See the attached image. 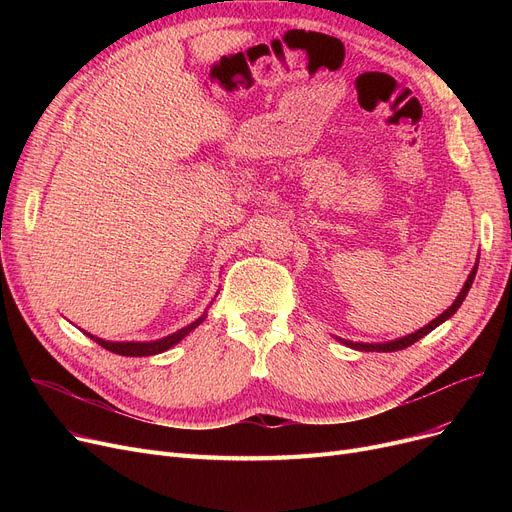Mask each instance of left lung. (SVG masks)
<instances>
[{"label":"left lung","mask_w":512,"mask_h":512,"mask_svg":"<svg viewBox=\"0 0 512 512\" xmlns=\"http://www.w3.org/2000/svg\"><path fill=\"white\" fill-rule=\"evenodd\" d=\"M477 263H479V257H477V261H475V265H473V270H471V274H469V278H467L463 290L459 292V297L454 299V303H452L444 313H440L436 319L429 321L427 326L419 328L417 332L407 334V336H400V338H394V340H386V342H353V340H344V338H338V336H336V340L342 342V344H346L348 348H355V351H365V353H394V351H402V348H407V346L415 344L417 340H421L423 336H427L429 332L436 330L440 324H444L446 319H450L456 311H459V307L463 305L465 297L469 294V288H471V284H473V280H475Z\"/></svg>","instance_id":"8db88e82"}]
</instances>
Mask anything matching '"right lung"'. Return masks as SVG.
<instances>
[{
  "label": "right lung",
  "mask_w": 512,
  "mask_h": 512,
  "mask_svg": "<svg viewBox=\"0 0 512 512\" xmlns=\"http://www.w3.org/2000/svg\"><path fill=\"white\" fill-rule=\"evenodd\" d=\"M207 317V311H203V315L199 319H195L193 324H188L184 328H180L178 332L170 334V336H164L159 340H151V342H112V340H103L99 336H93L89 332H85L91 340H95L99 346H103L105 351L110 353H116V355H122V357H151V355H159L168 351V348H172L174 344H178L182 338H186L188 334H191L197 326L203 324V319Z\"/></svg>",
  "instance_id": "right-lung-1"
}]
</instances>
